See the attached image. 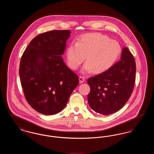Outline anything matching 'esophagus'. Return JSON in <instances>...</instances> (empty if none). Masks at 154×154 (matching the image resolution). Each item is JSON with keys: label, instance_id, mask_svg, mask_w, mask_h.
<instances>
[{"label": "esophagus", "instance_id": "1", "mask_svg": "<svg viewBox=\"0 0 154 154\" xmlns=\"http://www.w3.org/2000/svg\"><path fill=\"white\" fill-rule=\"evenodd\" d=\"M79 80H80V84L82 83V82H84V81H85V77H84V76L80 75V77H79Z\"/></svg>", "mask_w": 154, "mask_h": 154}]
</instances>
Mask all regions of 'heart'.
<instances>
[{
  "mask_svg": "<svg viewBox=\"0 0 154 154\" xmlns=\"http://www.w3.org/2000/svg\"><path fill=\"white\" fill-rule=\"evenodd\" d=\"M121 52L117 41L99 33H88L73 42L66 50L67 62L70 68L76 70L84 62L82 70L100 73L109 69L116 62Z\"/></svg>",
  "mask_w": 154,
  "mask_h": 154,
  "instance_id": "b5f03b06",
  "label": "heart"
}]
</instances>
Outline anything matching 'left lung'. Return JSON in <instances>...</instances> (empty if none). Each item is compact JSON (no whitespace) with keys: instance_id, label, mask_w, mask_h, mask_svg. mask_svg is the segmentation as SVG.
<instances>
[{"instance_id":"obj_1","label":"left lung","mask_w":154,"mask_h":154,"mask_svg":"<svg viewBox=\"0 0 154 154\" xmlns=\"http://www.w3.org/2000/svg\"><path fill=\"white\" fill-rule=\"evenodd\" d=\"M136 62L127 47L121 59L106 71L88 79L90 107L96 112L110 115L124 107L132 95L136 79Z\"/></svg>"}]
</instances>
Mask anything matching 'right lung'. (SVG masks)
Here are the masks:
<instances>
[{"label":"right lung","mask_w":154,"mask_h":154,"mask_svg":"<svg viewBox=\"0 0 154 154\" xmlns=\"http://www.w3.org/2000/svg\"><path fill=\"white\" fill-rule=\"evenodd\" d=\"M69 30L47 32L35 37L23 52L19 73L25 97L44 115L63 110L79 83L78 75L63 62Z\"/></svg>","instance_id":"add662e5"}]
</instances>
